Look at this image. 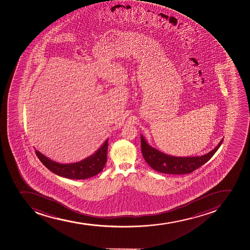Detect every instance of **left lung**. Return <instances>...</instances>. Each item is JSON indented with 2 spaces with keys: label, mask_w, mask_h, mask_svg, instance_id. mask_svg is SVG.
I'll list each match as a JSON object with an SVG mask.
<instances>
[{
  "label": "left lung",
  "mask_w": 250,
  "mask_h": 250,
  "mask_svg": "<svg viewBox=\"0 0 250 250\" xmlns=\"http://www.w3.org/2000/svg\"><path fill=\"white\" fill-rule=\"evenodd\" d=\"M224 138L219 142L216 147L206 155L201 156H187L179 157L173 155H167L153 147L146 142L145 138L141 134V147L144 160L155 171L162 173L188 174L202 166L211 159L221 146Z\"/></svg>",
  "instance_id": "8db88e82"
}]
</instances>
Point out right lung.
<instances>
[{"label":"right lung","instance_id":"add662e5","mask_svg":"<svg viewBox=\"0 0 250 250\" xmlns=\"http://www.w3.org/2000/svg\"><path fill=\"white\" fill-rule=\"evenodd\" d=\"M108 138L93 155L73 164H60L46 157L42 153L36 150V154L41 163L57 176L73 180L90 178L100 173L107 162Z\"/></svg>","mask_w":250,"mask_h":250}]
</instances>
